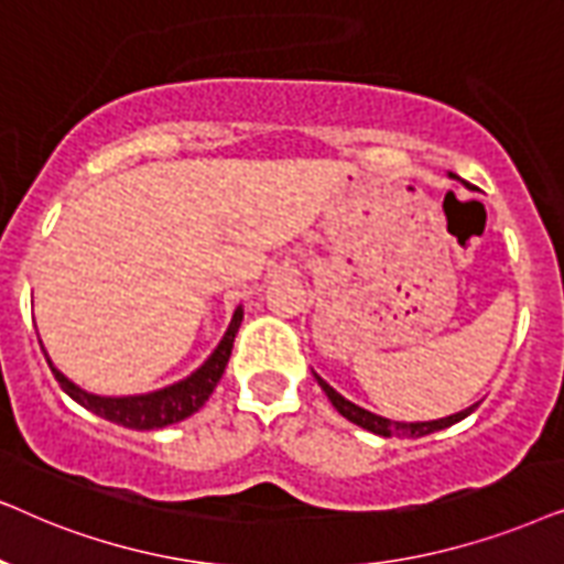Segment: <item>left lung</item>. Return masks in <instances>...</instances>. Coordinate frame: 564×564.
I'll use <instances>...</instances> for the list:
<instances>
[{
	"label": "left lung",
	"mask_w": 564,
	"mask_h": 564,
	"mask_svg": "<svg viewBox=\"0 0 564 564\" xmlns=\"http://www.w3.org/2000/svg\"><path fill=\"white\" fill-rule=\"evenodd\" d=\"M314 379H317V384L322 387V392L327 394V400L333 402V408L340 412L345 420H350V423L360 425V427H364V431L381 435V438H389V435H408V438H420V435H431L435 431H444V427L459 423V420L471 415V412H475L477 404H479V402H475V404H471V408L456 412V415H448V417L423 420V423H400V420L381 417V415H377V412L364 410V408H358V404H352L350 400H345V397L340 392H335V389L329 387L327 381L319 377V373H314Z\"/></svg>",
	"instance_id": "left-lung-1"
}]
</instances>
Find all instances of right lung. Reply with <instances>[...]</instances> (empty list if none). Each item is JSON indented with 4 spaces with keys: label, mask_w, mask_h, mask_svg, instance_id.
<instances>
[{
    "label": "right lung",
    "mask_w": 564,
    "mask_h": 564,
    "mask_svg": "<svg viewBox=\"0 0 564 564\" xmlns=\"http://www.w3.org/2000/svg\"><path fill=\"white\" fill-rule=\"evenodd\" d=\"M242 317H245V310L242 304H239L235 314H231V322L219 345H216L212 356H208L204 364L191 373V377L180 379L170 387L154 389V392H147V394L105 397V394L87 392V389L74 384L69 377H64V373L56 369L54 360H51L46 348H43V343L41 348L46 352V360L58 384H62L64 392L69 394L74 402L82 404V408L95 412V415H100L105 420H110V423L116 425L133 427V431H160V427L180 423V420L191 417L193 412L204 408L216 384H219V379L224 377V369H227L231 348H235L237 329L242 325Z\"/></svg>",
    "instance_id": "obj_1"
}]
</instances>
